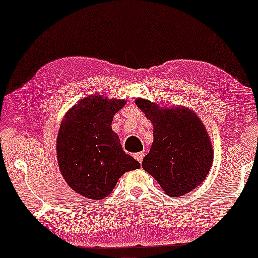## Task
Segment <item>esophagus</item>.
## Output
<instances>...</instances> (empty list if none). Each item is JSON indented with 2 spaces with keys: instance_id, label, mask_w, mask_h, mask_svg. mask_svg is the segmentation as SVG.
Here are the masks:
<instances>
[{
  "instance_id": "obj_1",
  "label": "esophagus",
  "mask_w": 258,
  "mask_h": 258,
  "mask_svg": "<svg viewBox=\"0 0 258 258\" xmlns=\"http://www.w3.org/2000/svg\"><path fill=\"white\" fill-rule=\"evenodd\" d=\"M134 157H135L136 160L140 162V163H142V161H143V157H144V154H143V153H137V154L134 155Z\"/></svg>"
}]
</instances>
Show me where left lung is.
Instances as JSON below:
<instances>
[{"instance_id": "8db88e82", "label": "left lung", "mask_w": 258, "mask_h": 258, "mask_svg": "<svg viewBox=\"0 0 258 258\" xmlns=\"http://www.w3.org/2000/svg\"><path fill=\"white\" fill-rule=\"evenodd\" d=\"M137 107L154 125V142L142 168L170 197L202 184L214 161V149L202 119L188 107H161L137 98Z\"/></svg>"}]
</instances>
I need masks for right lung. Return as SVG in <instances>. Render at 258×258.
Returning <instances> with one entry per match:
<instances>
[{
	"mask_svg": "<svg viewBox=\"0 0 258 258\" xmlns=\"http://www.w3.org/2000/svg\"><path fill=\"white\" fill-rule=\"evenodd\" d=\"M125 100L89 95L66 112L59 124L56 153L58 169L70 188L90 200H103L126 171L141 164L123 151L111 128Z\"/></svg>",
	"mask_w": 258,
	"mask_h": 258,
	"instance_id": "obj_1",
	"label": "right lung"
}]
</instances>
